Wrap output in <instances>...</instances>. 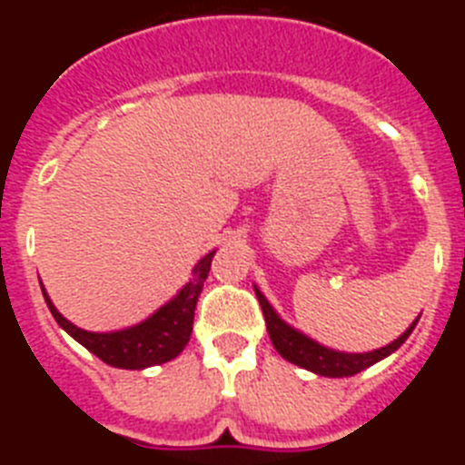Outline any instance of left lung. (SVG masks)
Segmentation results:
<instances>
[{
    "label": "left lung",
    "mask_w": 465,
    "mask_h": 465,
    "mask_svg": "<svg viewBox=\"0 0 465 465\" xmlns=\"http://www.w3.org/2000/svg\"><path fill=\"white\" fill-rule=\"evenodd\" d=\"M256 295L258 302H261L262 307V316H265V323H268V332L274 349H277L283 359L291 361V363L300 365V368H305V371L316 372V375L323 377H351L356 375V372L365 371V368H371L377 361L393 354V351L410 338V332L414 331V326H417L419 322V319H414L412 326L402 332L401 338L393 340L391 344H386V347L375 349V351H365V354H347V351H335V349L323 347V344L314 342L312 338H307V335H302L300 331H295V328L289 326L283 319H279V314L272 310L268 298H265L258 289Z\"/></svg>",
    "instance_id": "1"
}]
</instances>
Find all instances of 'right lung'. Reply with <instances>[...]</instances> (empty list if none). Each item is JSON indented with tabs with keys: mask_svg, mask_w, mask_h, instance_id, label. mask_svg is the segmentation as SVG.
I'll return each instance as SVG.
<instances>
[{
	"mask_svg": "<svg viewBox=\"0 0 465 465\" xmlns=\"http://www.w3.org/2000/svg\"><path fill=\"white\" fill-rule=\"evenodd\" d=\"M213 253L216 252H209L203 261L197 262L195 268H193L191 282L167 305L153 312L146 322L137 323L133 328H125V331L90 332L74 326L72 322H67L55 310L44 286H41V291H44L48 310L55 316L60 328L67 331L76 342L84 344L88 351H93L97 359L104 361L106 365H114V368H123V371H143V368H151V365H160L176 359L188 344V340H191L197 298L203 293L204 279H207L209 268H212Z\"/></svg>",
	"mask_w": 465,
	"mask_h": 465,
	"instance_id": "obj_1",
	"label": "right lung"
}]
</instances>
